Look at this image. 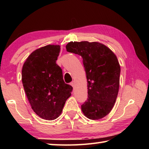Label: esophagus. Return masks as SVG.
Segmentation results:
<instances>
[{
	"label": "esophagus",
	"instance_id": "esophagus-1",
	"mask_svg": "<svg viewBox=\"0 0 149 149\" xmlns=\"http://www.w3.org/2000/svg\"><path fill=\"white\" fill-rule=\"evenodd\" d=\"M70 85H72V86L73 87H74V85H75V84H74V81H72V82H71L70 83Z\"/></svg>",
	"mask_w": 149,
	"mask_h": 149
}]
</instances>
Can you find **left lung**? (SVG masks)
Masks as SVG:
<instances>
[{"label": "left lung", "mask_w": 149, "mask_h": 149, "mask_svg": "<svg viewBox=\"0 0 149 149\" xmlns=\"http://www.w3.org/2000/svg\"><path fill=\"white\" fill-rule=\"evenodd\" d=\"M65 48L83 58L88 89L83 113L90 120L102 119L114 107L119 91L120 65L116 56L99 42L71 41Z\"/></svg>", "instance_id": "obj_1"}]
</instances>
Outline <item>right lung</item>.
<instances>
[{"label":"right lung","instance_id":"1","mask_svg":"<svg viewBox=\"0 0 149 149\" xmlns=\"http://www.w3.org/2000/svg\"><path fill=\"white\" fill-rule=\"evenodd\" d=\"M60 46L49 45L30 54L22 70L24 91L35 114L47 120L61 114L73 88L65 84L62 70L56 63Z\"/></svg>","mask_w":149,"mask_h":149}]
</instances>
